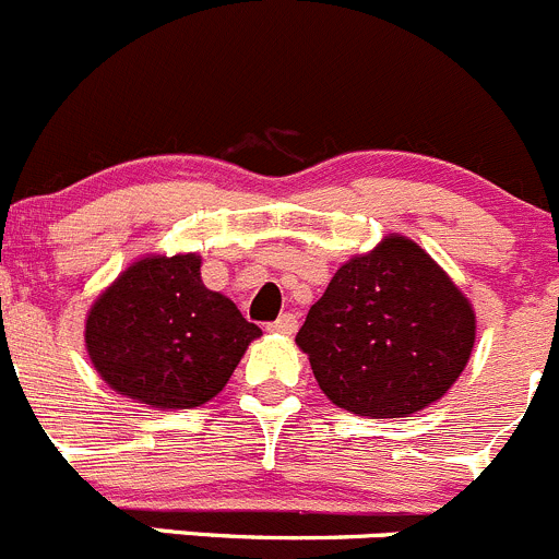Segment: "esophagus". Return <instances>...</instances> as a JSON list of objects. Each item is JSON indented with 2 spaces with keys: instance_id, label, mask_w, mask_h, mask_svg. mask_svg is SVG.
Returning <instances> with one entry per match:
<instances>
[{
  "instance_id": "1",
  "label": "esophagus",
  "mask_w": 559,
  "mask_h": 559,
  "mask_svg": "<svg viewBox=\"0 0 559 559\" xmlns=\"http://www.w3.org/2000/svg\"><path fill=\"white\" fill-rule=\"evenodd\" d=\"M296 325H298L296 314L285 312L282 318L274 320V323H269V331H274V334H293V331H296Z\"/></svg>"
}]
</instances>
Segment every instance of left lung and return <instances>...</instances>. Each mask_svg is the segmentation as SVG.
I'll list each match as a JSON object with an SVG mask.
<instances>
[{
  "label": "left lung",
  "instance_id": "8db88e82",
  "mask_svg": "<svg viewBox=\"0 0 559 559\" xmlns=\"http://www.w3.org/2000/svg\"><path fill=\"white\" fill-rule=\"evenodd\" d=\"M296 342L336 407L405 418L449 394L467 367L475 312L416 241L391 234L336 269Z\"/></svg>",
  "mask_w": 559,
  "mask_h": 559
}]
</instances>
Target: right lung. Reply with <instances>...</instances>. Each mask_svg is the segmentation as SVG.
I'll return each mask as SVG.
<instances>
[{"instance_id": "add662e5", "label": "right lung", "mask_w": 559, "mask_h": 559, "mask_svg": "<svg viewBox=\"0 0 559 559\" xmlns=\"http://www.w3.org/2000/svg\"><path fill=\"white\" fill-rule=\"evenodd\" d=\"M86 350L119 394L159 411L214 400L261 329L201 280V258L148 255L127 266L86 314Z\"/></svg>"}]
</instances>
